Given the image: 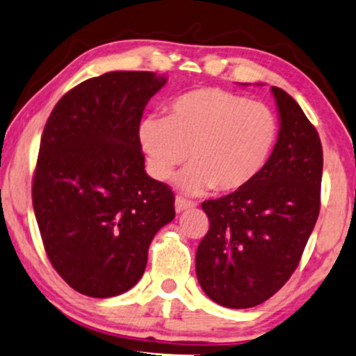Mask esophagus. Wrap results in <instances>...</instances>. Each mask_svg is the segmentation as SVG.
<instances>
[{"label": "esophagus", "instance_id": "obj_1", "mask_svg": "<svg viewBox=\"0 0 356 356\" xmlns=\"http://www.w3.org/2000/svg\"><path fill=\"white\" fill-rule=\"evenodd\" d=\"M191 207H194V204L186 201V199H182V197H175V211L177 212H184V211L191 209Z\"/></svg>", "mask_w": 356, "mask_h": 356}]
</instances>
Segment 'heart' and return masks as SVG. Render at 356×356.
<instances>
[{
  "label": "heart",
  "instance_id": "b5f03b06",
  "mask_svg": "<svg viewBox=\"0 0 356 356\" xmlns=\"http://www.w3.org/2000/svg\"><path fill=\"white\" fill-rule=\"evenodd\" d=\"M276 137L271 108L220 88L182 93L170 102L165 118L147 117L138 127L147 167L157 181L172 177L189 154L192 165L177 179L187 194L246 187L268 162Z\"/></svg>",
  "mask_w": 356,
  "mask_h": 356
}]
</instances>
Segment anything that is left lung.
Segmentation results:
<instances>
[{"label":"left lung","instance_id":"left-lung-1","mask_svg":"<svg viewBox=\"0 0 356 356\" xmlns=\"http://www.w3.org/2000/svg\"><path fill=\"white\" fill-rule=\"evenodd\" d=\"M271 92L280 134L268 162L246 187L202 202L209 231L195 252V273L204 293L226 308H252L280 291L320 214V137L291 95Z\"/></svg>","mask_w":356,"mask_h":356}]
</instances>
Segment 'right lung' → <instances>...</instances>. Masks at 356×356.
<instances>
[{
    "label": "right lung",
    "mask_w": 356,
    "mask_h": 356,
    "mask_svg": "<svg viewBox=\"0 0 356 356\" xmlns=\"http://www.w3.org/2000/svg\"><path fill=\"white\" fill-rule=\"evenodd\" d=\"M152 72H108L65 93L40 142L33 209L44 251L75 291L112 298L137 284L154 236L175 218L174 192L149 177L144 108L165 85Z\"/></svg>",
    "instance_id": "1"
}]
</instances>
